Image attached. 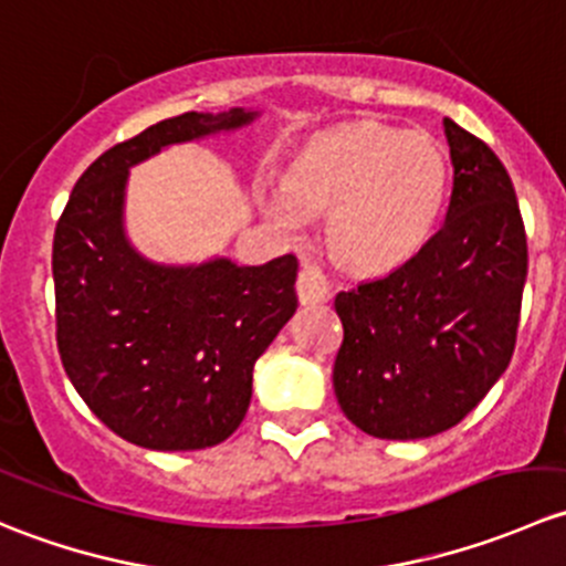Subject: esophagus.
Instances as JSON below:
<instances>
[{
	"instance_id": "obj_1",
	"label": "esophagus",
	"mask_w": 566,
	"mask_h": 566,
	"mask_svg": "<svg viewBox=\"0 0 566 566\" xmlns=\"http://www.w3.org/2000/svg\"><path fill=\"white\" fill-rule=\"evenodd\" d=\"M295 290H298V301L304 306L325 304V301L331 298L328 279H325V273L319 271L317 265H312V262H306V265L301 268L298 284H295Z\"/></svg>"
}]
</instances>
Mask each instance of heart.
I'll list each match as a JSON object with an SVG mask.
<instances>
[{
    "label": "heart",
    "mask_w": 566,
    "mask_h": 566,
    "mask_svg": "<svg viewBox=\"0 0 566 566\" xmlns=\"http://www.w3.org/2000/svg\"><path fill=\"white\" fill-rule=\"evenodd\" d=\"M447 182V153L432 136L364 123L312 142L290 164L284 188L262 202L287 232L331 210V254L350 271L386 273L430 241Z\"/></svg>",
    "instance_id": "b5f03b06"
}]
</instances>
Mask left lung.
Segmentation results:
<instances>
[{
    "instance_id": "left-lung-1",
    "label": "left lung",
    "mask_w": 566,
    "mask_h": 566,
    "mask_svg": "<svg viewBox=\"0 0 566 566\" xmlns=\"http://www.w3.org/2000/svg\"><path fill=\"white\" fill-rule=\"evenodd\" d=\"M454 182L441 230L399 268L336 295L339 408L416 441L465 419L510 367L528 273L515 186L493 150L443 119Z\"/></svg>"
}]
</instances>
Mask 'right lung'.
Instances as JSON below:
<instances>
[{"mask_svg": "<svg viewBox=\"0 0 566 566\" xmlns=\"http://www.w3.org/2000/svg\"><path fill=\"white\" fill-rule=\"evenodd\" d=\"M256 112H186L95 158L54 230L56 347L73 389L112 432L156 452L227 441L251 402L256 358L295 315L298 260L158 265L128 243V169Z\"/></svg>", "mask_w": 566, "mask_h": 566, "instance_id": "obj_1", "label": "right lung"}]
</instances>
